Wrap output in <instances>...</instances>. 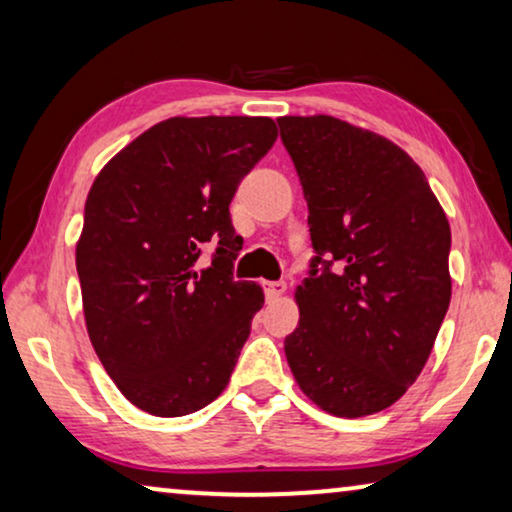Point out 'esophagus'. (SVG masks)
Instances as JSON below:
<instances>
[{
  "label": "esophagus",
  "instance_id": "obj_1",
  "mask_svg": "<svg viewBox=\"0 0 512 512\" xmlns=\"http://www.w3.org/2000/svg\"><path fill=\"white\" fill-rule=\"evenodd\" d=\"M262 287H264V297L269 301L283 297L285 290H287V285L283 283V280H276V283H273V280H264Z\"/></svg>",
  "mask_w": 512,
  "mask_h": 512
}]
</instances>
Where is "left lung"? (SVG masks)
Instances as JSON below:
<instances>
[{
    "label": "left lung",
    "instance_id": "left-lung-1",
    "mask_svg": "<svg viewBox=\"0 0 512 512\" xmlns=\"http://www.w3.org/2000/svg\"><path fill=\"white\" fill-rule=\"evenodd\" d=\"M308 204L313 259L285 355L338 417L385 410L415 383L450 306V225L399 146L331 115L278 118Z\"/></svg>",
    "mask_w": 512,
    "mask_h": 512
}]
</instances>
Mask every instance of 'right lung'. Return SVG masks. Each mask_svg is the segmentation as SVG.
Returning a JSON list of instances; mask_svg holds the SVG:
<instances>
[{"instance_id":"add662e5","label":"right lung","mask_w":512,"mask_h":512,"mask_svg":"<svg viewBox=\"0 0 512 512\" xmlns=\"http://www.w3.org/2000/svg\"><path fill=\"white\" fill-rule=\"evenodd\" d=\"M276 136L271 118H171L90 187L76 246L85 325L118 390L150 415H190L232 378L264 294L234 280L243 239L229 204ZM204 242L216 253L197 270Z\"/></svg>"}]
</instances>
